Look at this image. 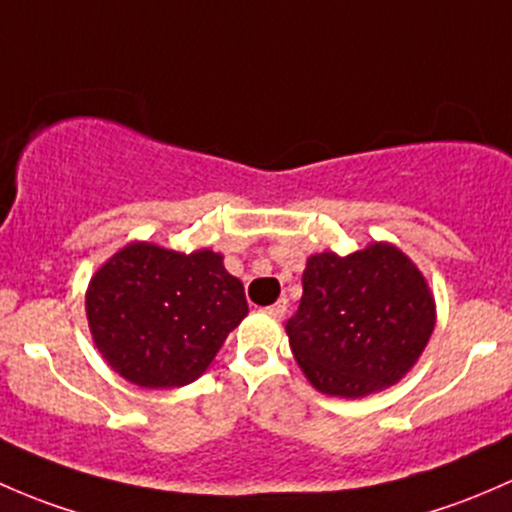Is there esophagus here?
I'll return each mask as SVG.
<instances>
[{
  "instance_id": "obj_1",
  "label": "esophagus",
  "mask_w": 512,
  "mask_h": 512,
  "mask_svg": "<svg viewBox=\"0 0 512 512\" xmlns=\"http://www.w3.org/2000/svg\"><path fill=\"white\" fill-rule=\"evenodd\" d=\"M266 310L273 315V318H283V315H286V310H288V300H286V298L276 300V303L268 305Z\"/></svg>"
}]
</instances>
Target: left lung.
<instances>
[{
	"instance_id": "8db88e82",
	"label": "left lung",
	"mask_w": 512,
	"mask_h": 512,
	"mask_svg": "<svg viewBox=\"0 0 512 512\" xmlns=\"http://www.w3.org/2000/svg\"><path fill=\"white\" fill-rule=\"evenodd\" d=\"M436 325V300L404 251L374 241L355 254H313L286 323L298 367L318 392L360 399L404 377Z\"/></svg>"
}]
</instances>
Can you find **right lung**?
<instances>
[{"label": "right lung", "mask_w": 512, "mask_h": 512, "mask_svg": "<svg viewBox=\"0 0 512 512\" xmlns=\"http://www.w3.org/2000/svg\"><path fill=\"white\" fill-rule=\"evenodd\" d=\"M86 315L98 352L120 377L172 389L202 377L249 305L221 254L133 241L93 273Z\"/></svg>", "instance_id": "add662e5"}]
</instances>
